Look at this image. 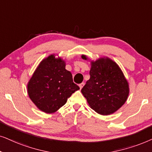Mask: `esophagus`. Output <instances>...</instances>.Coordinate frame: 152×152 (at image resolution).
I'll list each match as a JSON object with an SVG mask.
<instances>
[{"label":"esophagus","mask_w":152,"mask_h":152,"mask_svg":"<svg viewBox=\"0 0 152 152\" xmlns=\"http://www.w3.org/2000/svg\"><path fill=\"white\" fill-rule=\"evenodd\" d=\"M84 85H85L84 83H81L78 85V86H79V87H80V89H82V88H83V87L84 86Z\"/></svg>","instance_id":"esophagus-1"}]
</instances>
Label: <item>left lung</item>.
Instances as JSON below:
<instances>
[{"instance_id": "left-lung-1", "label": "left lung", "mask_w": 152, "mask_h": 152, "mask_svg": "<svg viewBox=\"0 0 152 152\" xmlns=\"http://www.w3.org/2000/svg\"><path fill=\"white\" fill-rule=\"evenodd\" d=\"M81 57L88 59L84 55ZM90 75L81 92L91 108L108 115L124 105L129 94V83L116 62L108 58L92 61Z\"/></svg>"}]
</instances>
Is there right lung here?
I'll return each instance as SVG.
<instances>
[{
	"label": "right lung",
	"instance_id": "obj_1",
	"mask_svg": "<svg viewBox=\"0 0 152 152\" xmlns=\"http://www.w3.org/2000/svg\"><path fill=\"white\" fill-rule=\"evenodd\" d=\"M80 88L73 82L72 74L60 58L50 55L40 62L28 84V93L39 110L53 113L66 104Z\"/></svg>",
	"mask_w": 152,
	"mask_h": 152
}]
</instances>
